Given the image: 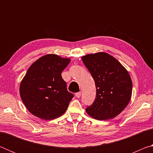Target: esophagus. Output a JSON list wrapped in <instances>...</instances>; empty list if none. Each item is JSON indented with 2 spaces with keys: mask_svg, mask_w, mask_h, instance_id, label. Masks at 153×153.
<instances>
[{
  "mask_svg": "<svg viewBox=\"0 0 153 153\" xmlns=\"http://www.w3.org/2000/svg\"><path fill=\"white\" fill-rule=\"evenodd\" d=\"M76 97L77 98H79L80 97H81V92H78L76 93Z\"/></svg>",
  "mask_w": 153,
  "mask_h": 153,
  "instance_id": "1",
  "label": "esophagus"
}]
</instances>
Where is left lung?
Masks as SVG:
<instances>
[{"instance_id":"left-lung-1","label":"left lung","mask_w":153,"mask_h":153,"mask_svg":"<svg viewBox=\"0 0 153 153\" xmlns=\"http://www.w3.org/2000/svg\"><path fill=\"white\" fill-rule=\"evenodd\" d=\"M82 61L95 82L97 96L86 111L95 120H106L118 115L130 100L132 82L128 71L106 53L85 55Z\"/></svg>"}]
</instances>
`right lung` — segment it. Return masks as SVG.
<instances>
[{
    "instance_id": "obj_1",
    "label": "right lung",
    "mask_w": 153,
    "mask_h": 153,
    "mask_svg": "<svg viewBox=\"0 0 153 153\" xmlns=\"http://www.w3.org/2000/svg\"><path fill=\"white\" fill-rule=\"evenodd\" d=\"M70 59L49 54L36 61L20 84L22 101L30 112L43 120H53L65 112L74 97L61 73Z\"/></svg>"
}]
</instances>
